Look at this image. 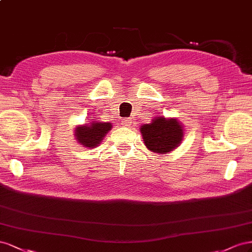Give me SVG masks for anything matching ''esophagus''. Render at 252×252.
Instances as JSON below:
<instances>
[{
	"mask_svg": "<svg viewBox=\"0 0 252 252\" xmlns=\"http://www.w3.org/2000/svg\"><path fill=\"white\" fill-rule=\"evenodd\" d=\"M131 124H132V120H130V119H124L121 121V125L124 126H130Z\"/></svg>",
	"mask_w": 252,
	"mask_h": 252,
	"instance_id": "1",
	"label": "esophagus"
}]
</instances>
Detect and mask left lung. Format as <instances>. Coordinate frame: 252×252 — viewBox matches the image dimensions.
Wrapping results in <instances>:
<instances>
[{
    "label": "left lung",
    "instance_id": "8db88e82",
    "mask_svg": "<svg viewBox=\"0 0 252 252\" xmlns=\"http://www.w3.org/2000/svg\"><path fill=\"white\" fill-rule=\"evenodd\" d=\"M143 143L149 151L167 154L174 151L184 139V126L176 118L156 116L150 124L140 126Z\"/></svg>",
    "mask_w": 252,
    "mask_h": 252
}]
</instances>
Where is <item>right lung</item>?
I'll use <instances>...</instances> for the list:
<instances>
[{
    "label": "right lung",
    "instance_id": "add662e5",
    "mask_svg": "<svg viewBox=\"0 0 252 252\" xmlns=\"http://www.w3.org/2000/svg\"><path fill=\"white\" fill-rule=\"evenodd\" d=\"M93 118V117H92ZM112 124L99 120H90L88 124L79 125L75 127V138L84 148H96L103 140L105 135L112 130Z\"/></svg>",
    "mask_w": 252,
    "mask_h": 252
}]
</instances>
